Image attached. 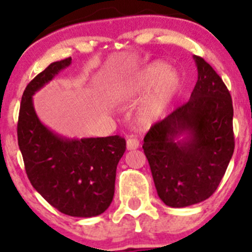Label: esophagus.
I'll list each match as a JSON object with an SVG mask.
<instances>
[{"mask_svg":"<svg viewBox=\"0 0 252 252\" xmlns=\"http://www.w3.org/2000/svg\"><path fill=\"white\" fill-rule=\"evenodd\" d=\"M138 146H140V142H138L137 138H129V140L126 141V149L128 150L137 149Z\"/></svg>","mask_w":252,"mask_h":252,"instance_id":"34e87169","label":"esophagus"}]
</instances>
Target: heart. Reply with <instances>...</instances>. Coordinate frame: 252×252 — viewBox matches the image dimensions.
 <instances>
[{
	"instance_id": "1",
	"label": "heart",
	"mask_w": 252,
	"mask_h": 252,
	"mask_svg": "<svg viewBox=\"0 0 252 252\" xmlns=\"http://www.w3.org/2000/svg\"><path fill=\"white\" fill-rule=\"evenodd\" d=\"M181 86V79L174 71H170L169 65L155 62L144 66L131 77L122 89L118 91L120 100L140 96L152 92L148 103L142 111L144 123H153L164 114Z\"/></svg>"
}]
</instances>
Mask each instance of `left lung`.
Instances as JSON below:
<instances>
[{
    "label": "left lung",
    "mask_w": 252,
    "mask_h": 252,
    "mask_svg": "<svg viewBox=\"0 0 252 252\" xmlns=\"http://www.w3.org/2000/svg\"><path fill=\"white\" fill-rule=\"evenodd\" d=\"M193 59L198 80L189 100L154 124L142 146L158 194L169 207L210 198L235 149L230 92L210 63Z\"/></svg>",
    "instance_id": "obj_1"
}]
</instances>
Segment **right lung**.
<instances>
[{
    "mask_svg": "<svg viewBox=\"0 0 252 252\" xmlns=\"http://www.w3.org/2000/svg\"><path fill=\"white\" fill-rule=\"evenodd\" d=\"M71 63V58L52 63L28 84L20 105L17 141L36 192L63 215L90 218L102 215L111 204L126 140L118 135L68 138L37 117L33 96Z\"/></svg>",
    "mask_w": 252,
    "mask_h": 252,
    "instance_id": "1",
    "label": "right lung"
}]
</instances>
